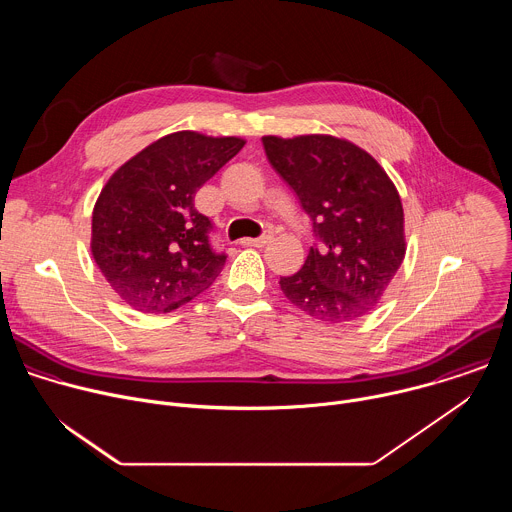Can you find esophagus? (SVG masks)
Returning a JSON list of instances; mask_svg holds the SVG:
<instances>
[{
	"label": "esophagus",
	"instance_id": "esophagus-1",
	"mask_svg": "<svg viewBox=\"0 0 512 512\" xmlns=\"http://www.w3.org/2000/svg\"><path fill=\"white\" fill-rule=\"evenodd\" d=\"M269 235H263V237H255V239H243L241 243L245 245V247H263V245H267L269 243Z\"/></svg>",
	"mask_w": 512,
	"mask_h": 512
}]
</instances>
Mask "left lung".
I'll return each instance as SVG.
<instances>
[{"label":"left lung","mask_w":512,"mask_h":512,"mask_svg":"<svg viewBox=\"0 0 512 512\" xmlns=\"http://www.w3.org/2000/svg\"><path fill=\"white\" fill-rule=\"evenodd\" d=\"M271 168L312 218L304 267L279 279L283 296L316 320L369 314L405 257L403 206L373 156L332 135L261 139Z\"/></svg>","instance_id":"obj_1"}]
</instances>
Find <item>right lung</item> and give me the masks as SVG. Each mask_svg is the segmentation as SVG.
<instances>
[{
    "mask_svg": "<svg viewBox=\"0 0 512 512\" xmlns=\"http://www.w3.org/2000/svg\"><path fill=\"white\" fill-rule=\"evenodd\" d=\"M245 141L178 131L125 162L93 210V257L117 294L145 314L172 312L212 285L227 253L196 192Z\"/></svg>",
    "mask_w": 512,
    "mask_h": 512,
    "instance_id": "right-lung-1",
    "label": "right lung"
}]
</instances>
